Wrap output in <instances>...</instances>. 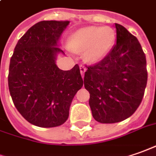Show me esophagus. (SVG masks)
<instances>
[{
  "label": "esophagus",
  "mask_w": 156,
  "mask_h": 156,
  "mask_svg": "<svg viewBox=\"0 0 156 156\" xmlns=\"http://www.w3.org/2000/svg\"><path fill=\"white\" fill-rule=\"evenodd\" d=\"M79 68H80V73H81V75H82V77L83 78V74H84V73L86 72V67L81 65V66H79Z\"/></svg>",
  "instance_id": "obj_1"
}]
</instances>
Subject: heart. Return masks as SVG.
I'll return each instance as SVG.
<instances>
[{
    "label": "heart",
    "instance_id": "obj_1",
    "mask_svg": "<svg viewBox=\"0 0 156 156\" xmlns=\"http://www.w3.org/2000/svg\"><path fill=\"white\" fill-rule=\"evenodd\" d=\"M116 42L114 30L108 26H88L74 31L68 38V48L83 53L88 63L96 64L113 49Z\"/></svg>",
    "mask_w": 156,
    "mask_h": 156
}]
</instances>
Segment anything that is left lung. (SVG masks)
Wrapping results in <instances>:
<instances>
[{
	"mask_svg": "<svg viewBox=\"0 0 156 156\" xmlns=\"http://www.w3.org/2000/svg\"><path fill=\"white\" fill-rule=\"evenodd\" d=\"M114 26L116 45L99 63L88 67L83 78L92 116L103 124L120 122L135 113L148 78L138 40L121 25Z\"/></svg>",
	"mask_w": 156,
	"mask_h": 156,
	"instance_id": "obj_1",
	"label": "left lung"
}]
</instances>
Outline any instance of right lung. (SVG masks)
<instances>
[{"label":"right lung","mask_w":156,"mask_h":156,"mask_svg":"<svg viewBox=\"0 0 156 156\" xmlns=\"http://www.w3.org/2000/svg\"><path fill=\"white\" fill-rule=\"evenodd\" d=\"M70 21H41L20 38L10 60L8 88L17 110L34 126H59L83 81L78 65L62 71L56 65L59 41Z\"/></svg>","instance_id":"1"}]
</instances>
